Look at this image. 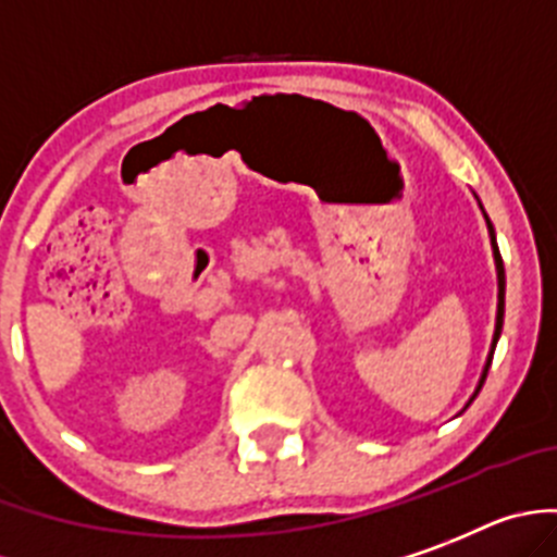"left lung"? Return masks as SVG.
<instances>
[{"label": "left lung", "mask_w": 557, "mask_h": 557, "mask_svg": "<svg viewBox=\"0 0 557 557\" xmlns=\"http://www.w3.org/2000/svg\"><path fill=\"white\" fill-rule=\"evenodd\" d=\"M485 224H488V233H491V247H494V263H497V327H494V341H491V355L488 360H485V369H483V377H480L478 383V391H474V397L480 394V388H483L485 383V374H488V366H491V358H494V349H497V341H499V333H503V315H505V269H503V258H499V247H497V235H494V227H491L488 216H485ZM472 397V399H474ZM469 399V403H472Z\"/></svg>", "instance_id": "1"}]
</instances>
